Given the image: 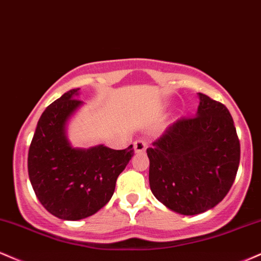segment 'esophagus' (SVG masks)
I'll use <instances>...</instances> for the list:
<instances>
[{
  "label": "esophagus",
  "mask_w": 261,
  "mask_h": 261,
  "mask_svg": "<svg viewBox=\"0 0 261 261\" xmlns=\"http://www.w3.org/2000/svg\"><path fill=\"white\" fill-rule=\"evenodd\" d=\"M148 146V143L143 139H138L134 142V151L136 152H144Z\"/></svg>",
  "instance_id": "obj_1"
}]
</instances>
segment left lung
<instances>
[{
  "instance_id": "left-lung-1",
  "label": "left lung",
  "mask_w": 261,
  "mask_h": 261,
  "mask_svg": "<svg viewBox=\"0 0 261 261\" xmlns=\"http://www.w3.org/2000/svg\"><path fill=\"white\" fill-rule=\"evenodd\" d=\"M198 111L171 124L151 148L149 183L174 213L198 215L226 197L241 159L233 119L223 103L199 93Z\"/></svg>"
}]
</instances>
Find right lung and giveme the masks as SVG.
I'll use <instances>...</instances> for the list:
<instances>
[{
    "mask_svg": "<svg viewBox=\"0 0 261 261\" xmlns=\"http://www.w3.org/2000/svg\"><path fill=\"white\" fill-rule=\"evenodd\" d=\"M79 89L64 93L42 112L28 154V172L35 195L48 213L68 221L94 215L109 203L116 180L134 155L133 145L73 148L66 125L83 105Z\"/></svg>",
    "mask_w": 261,
    "mask_h": 261,
    "instance_id": "obj_1",
    "label": "right lung"
}]
</instances>
